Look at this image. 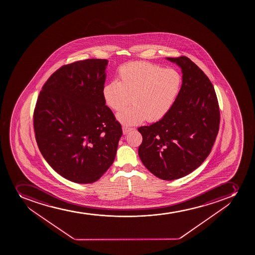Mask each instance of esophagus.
<instances>
[{
  "instance_id": "obj_1",
  "label": "esophagus",
  "mask_w": 255,
  "mask_h": 255,
  "mask_svg": "<svg viewBox=\"0 0 255 255\" xmlns=\"http://www.w3.org/2000/svg\"><path fill=\"white\" fill-rule=\"evenodd\" d=\"M122 129H123V134H127L129 132L131 131V130H133V129L132 128H129V127H126V126H123L122 127Z\"/></svg>"
}]
</instances>
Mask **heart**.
Instances as JSON below:
<instances>
[{"label":"heart","instance_id":"1","mask_svg":"<svg viewBox=\"0 0 255 255\" xmlns=\"http://www.w3.org/2000/svg\"><path fill=\"white\" fill-rule=\"evenodd\" d=\"M119 81L106 84L102 90L106 105L120 111L116 119L124 126H136L146 120L154 122L171 108L181 86V76L173 69H163L148 62L126 64L119 71Z\"/></svg>","mask_w":255,"mask_h":255}]
</instances>
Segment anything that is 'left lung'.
<instances>
[{"instance_id":"obj_1","label":"left lung","mask_w":255,"mask_h":255,"mask_svg":"<svg viewBox=\"0 0 255 255\" xmlns=\"http://www.w3.org/2000/svg\"><path fill=\"white\" fill-rule=\"evenodd\" d=\"M166 60L181 70V88L161 120L138 128L143 137L138 153L152 174L174 180L190 174L208 157L220 114L214 86L202 70L186 56Z\"/></svg>"}]
</instances>
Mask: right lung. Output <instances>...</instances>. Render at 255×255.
Wrapping results in <instances>:
<instances>
[{"instance_id": "right-lung-1", "label": "right lung", "mask_w": 255, "mask_h": 255, "mask_svg": "<svg viewBox=\"0 0 255 255\" xmlns=\"http://www.w3.org/2000/svg\"><path fill=\"white\" fill-rule=\"evenodd\" d=\"M108 62L88 59L62 66L44 85L34 111L40 153L77 184L94 183L107 171L122 136L102 94Z\"/></svg>"}]
</instances>
